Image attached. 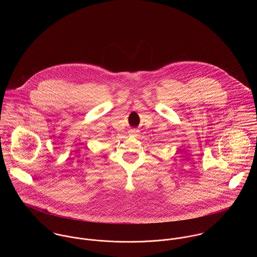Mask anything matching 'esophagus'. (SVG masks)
Segmentation results:
<instances>
[{
    "instance_id": "esophagus-1",
    "label": "esophagus",
    "mask_w": 257,
    "mask_h": 257,
    "mask_svg": "<svg viewBox=\"0 0 257 257\" xmlns=\"http://www.w3.org/2000/svg\"><path fill=\"white\" fill-rule=\"evenodd\" d=\"M128 135H130L131 137H138V136H139V131L136 130V128L130 130V131H128Z\"/></svg>"
}]
</instances>
